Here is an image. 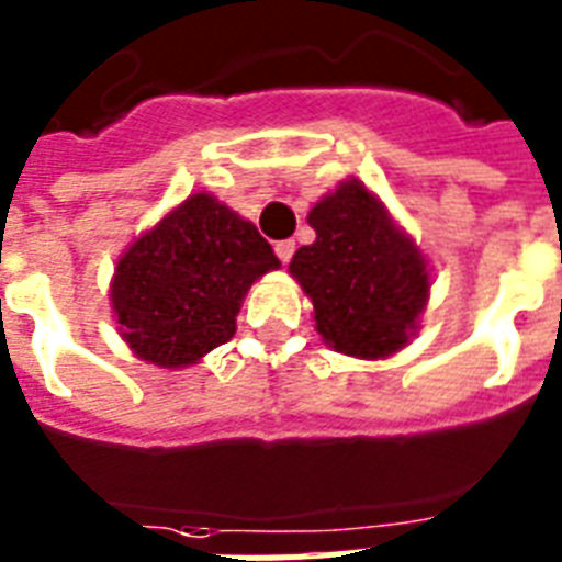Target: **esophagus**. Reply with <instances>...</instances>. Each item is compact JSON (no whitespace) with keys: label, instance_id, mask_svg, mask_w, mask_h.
Instances as JSON below:
<instances>
[{"label":"esophagus","instance_id":"obj_1","mask_svg":"<svg viewBox=\"0 0 562 562\" xmlns=\"http://www.w3.org/2000/svg\"><path fill=\"white\" fill-rule=\"evenodd\" d=\"M277 256H280V262H291V256H294V241L291 238H285V241H277Z\"/></svg>","mask_w":562,"mask_h":562}]
</instances>
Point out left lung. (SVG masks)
<instances>
[{
  "instance_id": "8db88e82",
  "label": "left lung",
  "mask_w": 562,
  "mask_h": 562,
  "mask_svg": "<svg viewBox=\"0 0 562 562\" xmlns=\"http://www.w3.org/2000/svg\"><path fill=\"white\" fill-rule=\"evenodd\" d=\"M317 238L289 271L315 306L321 338L344 356L387 359L417 333L428 300V262L382 201L344 180L312 206Z\"/></svg>"
}]
</instances>
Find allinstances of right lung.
Masks as SVG:
<instances>
[{
	"label": "right lung",
	"mask_w": 562,
	"mask_h": 562,
	"mask_svg": "<svg viewBox=\"0 0 562 562\" xmlns=\"http://www.w3.org/2000/svg\"><path fill=\"white\" fill-rule=\"evenodd\" d=\"M280 268L241 215L198 192L143 233L119 259L110 303L136 359L187 368L227 344L247 289Z\"/></svg>",
	"instance_id": "obj_1"
}]
</instances>
